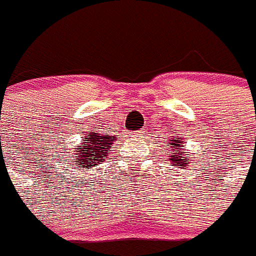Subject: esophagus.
Wrapping results in <instances>:
<instances>
[{"mask_svg":"<svg viewBox=\"0 0 256 256\" xmlns=\"http://www.w3.org/2000/svg\"><path fill=\"white\" fill-rule=\"evenodd\" d=\"M136 134L142 135V134H144V132H143V130H139V132H136Z\"/></svg>","mask_w":256,"mask_h":256,"instance_id":"esophagus-1","label":"esophagus"}]
</instances>
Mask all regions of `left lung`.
<instances>
[{"label":"left lung","instance_id":"obj_1","mask_svg":"<svg viewBox=\"0 0 256 256\" xmlns=\"http://www.w3.org/2000/svg\"><path fill=\"white\" fill-rule=\"evenodd\" d=\"M172 140L169 142V144H170L172 150L174 154H170L169 156V160L173 165H174L176 168H180V169H186L188 168V162H190V158H186V151L182 150L181 147H184V140L182 138H180L177 135L174 136H172ZM177 149V152H174V150Z\"/></svg>","mask_w":256,"mask_h":256}]
</instances>
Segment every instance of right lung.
Instances as JSON below:
<instances>
[{
	"label": "right lung",
	"mask_w": 256,
	"mask_h": 256,
	"mask_svg": "<svg viewBox=\"0 0 256 256\" xmlns=\"http://www.w3.org/2000/svg\"><path fill=\"white\" fill-rule=\"evenodd\" d=\"M87 132L88 135L83 138V143L80 146H75V162L80 169L84 168L86 170H90L95 165L102 164L106 156H109L113 142L118 138V135L110 136L100 134L96 130Z\"/></svg>",
	"instance_id": "1"
}]
</instances>
